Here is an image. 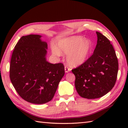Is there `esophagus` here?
<instances>
[{
	"label": "esophagus",
	"mask_w": 128,
	"mask_h": 128,
	"mask_svg": "<svg viewBox=\"0 0 128 128\" xmlns=\"http://www.w3.org/2000/svg\"><path fill=\"white\" fill-rule=\"evenodd\" d=\"M70 70H71V69H70L68 66H65V72H66V73L69 72Z\"/></svg>",
	"instance_id": "34e87169"
}]
</instances>
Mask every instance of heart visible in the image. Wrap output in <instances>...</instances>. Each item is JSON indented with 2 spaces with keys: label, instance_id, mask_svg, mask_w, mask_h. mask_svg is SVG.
I'll return each mask as SVG.
<instances>
[{
  "label": "heart",
  "instance_id": "b5f03b06",
  "mask_svg": "<svg viewBox=\"0 0 128 128\" xmlns=\"http://www.w3.org/2000/svg\"><path fill=\"white\" fill-rule=\"evenodd\" d=\"M91 49V42L80 36H72L60 40L52 53L56 56L67 54L66 61L72 66H80L85 62Z\"/></svg>",
  "mask_w": 128,
  "mask_h": 128
}]
</instances>
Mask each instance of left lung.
Returning <instances> with one entry per match:
<instances>
[{
    "instance_id": "8db88e82",
    "label": "left lung",
    "mask_w": 128,
    "mask_h": 128,
    "mask_svg": "<svg viewBox=\"0 0 128 128\" xmlns=\"http://www.w3.org/2000/svg\"><path fill=\"white\" fill-rule=\"evenodd\" d=\"M97 42L94 53L87 60L72 70L78 94L87 99L98 98L114 86L118 62L113 46L107 37L96 32Z\"/></svg>"
}]
</instances>
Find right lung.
Listing matches in <instances>:
<instances>
[{
	"label": "right lung",
	"mask_w": 128,
	"mask_h": 128,
	"mask_svg": "<svg viewBox=\"0 0 128 128\" xmlns=\"http://www.w3.org/2000/svg\"><path fill=\"white\" fill-rule=\"evenodd\" d=\"M38 34L22 36L16 44L10 66V78L18 94L34 104L50 101L65 74L62 63L46 60L47 43Z\"/></svg>",
	"instance_id": "right-lung-1"
}]
</instances>
